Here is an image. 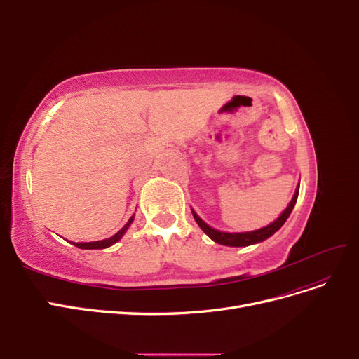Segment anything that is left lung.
Segmentation results:
<instances>
[{"mask_svg":"<svg viewBox=\"0 0 359 359\" xmlns=\"http://www.w3.org/2000/svg\"><path fill=\"white\" fill-rule=\"evenodd\" d=\"M298 193H299V187L297 189L295 194H293V198H292L287 208L283 211V214H281L274 223H271L269 226L262 227V229H259V231H253V232H244V233L220 232V231L212 229V227H210L206 223H203L198 217V214L193 212V217H194V220H196V223L201 226V229L206 235H208L212 241L219 243V244H223V245H229V247H245V245L256 244V243H260V241L266 240V238H269L271 235H274L280 229V227L285 224V222L289 219V215H290V212L293 210V206H295V203H297Z\"/></svg>","mask_w":359,"mask_h":359,"instance_id":"left-lung-1","label":"left lung"}]
</instances>
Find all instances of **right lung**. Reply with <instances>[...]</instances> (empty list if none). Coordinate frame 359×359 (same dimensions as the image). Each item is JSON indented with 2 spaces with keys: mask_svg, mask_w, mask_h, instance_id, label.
I'll return each mask as SVG.
<instances>
[{
  "mask_svg": "<svg viewBox=\"0 0 359 359\" xmlns=\"http://www.w3.org/2000/svg\"><path fill=\"white\" fill-rule=\"evenodd\" d=\"M132 222H133V217L132 219L128 220V223L123 227L121 231H118L114 236H111V238H107V240H102V241H94V243H73V245H76V247H79V248H86V250H91V248H106V247H109V245H112V244H115L119 238H121L124 233H126V231L128 229V226L132 224Z\"/></svg>",
  "mask_w": 359,
  "mask_h": 359,
  "instance_id": "right-lung-1",
  "label": "right lung"
}]
</instances>
